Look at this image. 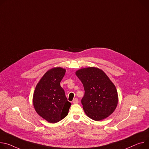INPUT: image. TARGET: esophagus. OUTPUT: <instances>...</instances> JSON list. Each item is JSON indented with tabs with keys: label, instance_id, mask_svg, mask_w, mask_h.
<instances>
[{
	"label": "esophagus",
	"instance_id": "1",
	"mask_svg": "<svg viewBox=\"0 0 149 149\" xmlns=\"http://www.w3.org/2000/svg\"><path fill=\"white\" fill-rule=\"evenodd\" d=\"M72 103H73L74 104H77V103H78V99H77V98L74 99L73 100V101H72Z\"/></svg>",
	"mask_w": 149,
	"mask_h": 149
}]
</instances>
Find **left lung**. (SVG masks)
<instances>
[{"mask_svg":"<svg viewBox=\"0 0 149 149\" xmlns=\"http://www.w3.org/2000/svg\"><path fill=\"white\" fill-rule=\"evenodd\" d=\"M85 91L81 103L86 114L94 120L111 115L118 102L116 88L109 78L100 69L88 67L76 71Z\"/></svg>","mask_w":149,"mask_h":149,"instance_id":"8db88e82","label":"left lung"}]
</instances>
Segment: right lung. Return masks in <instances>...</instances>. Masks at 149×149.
Returning <instances> with one entry per match:
<instances>
[{"label":"right lung","instance_id":"right-lung-1","mask_svg":"<svg viewBox=\"0 0 149 149\" xmlns=\"http://www.w3.org/2000/svg\"><path fill=\"white\" fill-rule=\"evenodd\" d=\"M65 72L61 67L47 71L34 91L33 102L36 112L50 123H58L66 117L71 105L60 85Z\"/></svg>","mask_w":149,"mask_h":149}]
</instances>
